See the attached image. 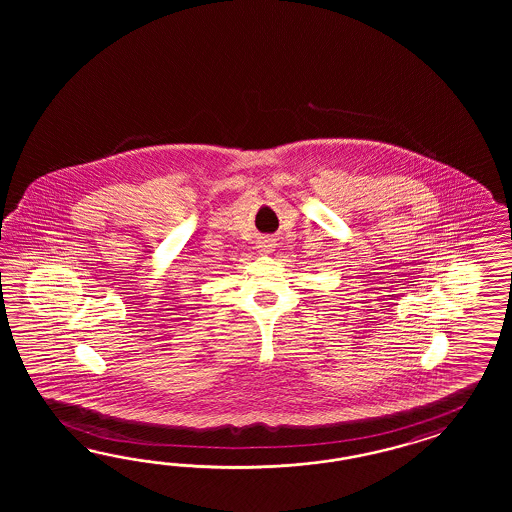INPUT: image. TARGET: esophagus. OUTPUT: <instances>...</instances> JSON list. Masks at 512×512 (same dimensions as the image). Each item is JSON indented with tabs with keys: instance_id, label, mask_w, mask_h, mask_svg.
<instances>
[{
	"instance_id": "esophagus-1",
	"label": "esophagus",
	"mask_w": 512,
	"mask_h": 512,
	"mask_svg": "<svg viewBox=\"0 0 512 512\" xmlns=\"http://www.w3.org/2000/svg\"><path fill=\"white\" fill-rule=\"evenodd\" d=\"M274 246H276V240H274V238H263V240L257 242V249H259V253H263V255L272 253Z\"/></svg>"
}]
</instances>
